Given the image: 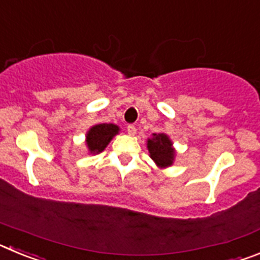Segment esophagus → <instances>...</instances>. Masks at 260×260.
Returning a JSON list of instances; mask_svg holds the SVG:
<instances>
[{"mask_svg": "<svg viewBox=\"0 0 260 260\" xmlns=\"http://www.w3.org/2000/svg\"><path fill=\"white\" fill-rule=\"evenodd\" d=\"M126 130H127V133L130 135H134L135 133H137V127H135L134 125H127V127H126Z\"/></svg>", "mask_w": 260, "mask_h": 260, "instance_id": "esophagus-1", "label": "esophagus"}]
</instances>
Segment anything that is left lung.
Returning a JSON list of instances; mask_svg holds the SVG:
<instances>
[{
	"label": "left lung",
	"mask_w": 260,
	"mask_h": 260,
	"mask_svg": "<svg viewBox=\"0 0 260 260\" xmlns=\"http://www.w3.org/2000/svg\"><path fill=\"white\" fill-rule=\"evenodd\" d=\"M148 151L158 167H169L173 162L174 151L172 148V142L165 134H153L152 139H148Z\"/></svg>",
	"instance_id": "1"
}]
</instances>
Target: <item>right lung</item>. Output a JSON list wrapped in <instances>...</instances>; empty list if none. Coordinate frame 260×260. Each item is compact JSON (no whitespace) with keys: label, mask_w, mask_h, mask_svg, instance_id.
Returning <instances> with one entry per match:
<instances>
[{"label":"right lung","mask_w":260,"mask_h":260,"mask_svg":"<svg viewBox=\"0 0 260 260\" xmlns=\"http://www.w3.org/2000/svg\"><path fill=\"white\" fill-rule=\"evenodd\" d=\"M118 126L113 123H100L93 127L87 134V146L91 153H100L104 150L110 139L118 133Z\"/></svg>","instance_id":"obj_1"}]
</instances>
